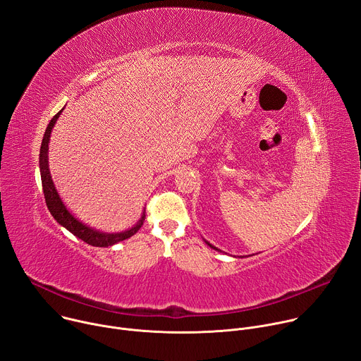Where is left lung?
I'll list each match as a JSON object with an SVG mask.
<instances>
[{
	"label": "left lung",
	"mask_w": 361,
	"mask_h": 361,
	"mask_svg": "<svg viewBox=\"0 0 361 361\" xmlns=\"http://www.w3.org/2000/svg\"><path fill=\"white\" fill-rule=\"evenodd\" d=\"M206 243H207V245H209V246H210V247H213V249H216V247H214V246H213V245H210V243H209V242H206ZM216 250H219V249H216Z\"/></svg>",
	"instance_id": "8db88e82"
}]
</instances>
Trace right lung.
I'll use <instances>...</instances> for the list:
<instances>
[{"instance_id": "obj_1", "label": "right lung", "mask_w": 361, "mask_h": 361, "mask_svg": "<svg viewBox=\"0 0 361 361\" xmlns=\"http://www.w3.org/2000/svg\"><path fill=\"white\" fill-rule=\"evenodd\" d=\"M61 114L57 112L53 119L50 121V123L47 125V129L44 133V137H43V141H42V148H40V174H42V185H43V192H44V199H46V204H47V209L50 210L51 216L57 220L59 224H61L63 227H66L68 231L71 233H73L75 236H78L79 239H82L83 242H86L87 245H92V246H99V247H108V246H112L118 242H122L130 236H134L141 226L144 224V220H145V212L141 217V220L134 226L130 227L129 231H125V232H121V233H101L97 231H93V228L87 227L86 224L80 223L78 219H75L69 210L64 207L63 202L60 200L59 194L54 188V184H53V180H51V176H50V170H49V158H47V154H49V141H50V134H51V129L59 118V115Z\"/></svg>"}]
</instances>
